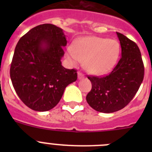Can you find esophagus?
<instances>
[{
  "label": "esophagus",
  "instance_id": "34e87169",
  "mask_svg": "<svg viewBox=\"0 0 152 152\" xmlns=\"http://www.w3.org/2000/svg\"><path fill=\"white\" fill-rule=\"evenodd\" d=\"M77 77H78V79H82L84 77V75L80 72H77Z\"/></svg>",
  "mask_w": 152,
  "mask_h": 152
}]
</instances>
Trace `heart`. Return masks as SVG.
<instances>
[{
  "instance_id": "1",
  "label": "heart",
  "mask_w": 152,
  "mask_h": 152,
  "mask_svg": "<svg viewBox=\"0 0 152 152\" xmlns=\"http://www.w3.org/2000/svg\"><path fill=\"white\" fill-rule=\"evenodd\" d=\"M119 52L116 40L91 36L77 40L73 49L68 50V56L74 64L83 61L84 68L90 73L102 75L116 65Z\"/></svg>"
}]
</instances>
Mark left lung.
<instances>
[{"mask_svg":"<svg viewBox=\"0 0 152 152\" xmlns=\"http://www.w3.org/2000/svg\"><path fill=\"white\" fill-rule=\"evenodd\" d=\"M116 34L122 49L117 64L109 75L88 77L92 88L86 100L100 113L116 112L128 105L144 78V64L137 44L122 33Z\"/></svg>","mask_w":152,"mask_h":152,"instance_id":"left-lung-1","label":"left lung"}]
</instances>
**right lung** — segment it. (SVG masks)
I'll use <instances>...</instances> for the list:
<instances>
[{
  "mask_svg": "<svg viewBox=\"0 0 152 152\" xmlns=\"http://www.w3.org/2000/svg\"><path fill=\"white\" fill-rule=\"evenodd\" d=\"M67 40L61 28L41 24L22 36L16 45L10 75L17 94L35 111L50 110L64 89L77 80V71L61 65Z\"/></svg>",
  "mask_w": 152,
  "mask_h": 152,
  "instance_id": "1",
  "label": "right lung"
}]
</instances>
